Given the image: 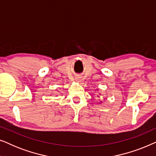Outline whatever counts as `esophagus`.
Instances as JSON below:
<instances>
[{"instance_id": "1", "label": "esophagus", "mask_w": 156, "mask_h": 156, "mask_svg": "<svg viewBox=\"0 0 156 156\" xmlns=\"http://www.w3.org/2000/svg\"><path fill=\"white\" fill-rule=\"evenodd\" d=\"M81 80H81L80 77H77V78L76 79V82H81Z\"/></svg>"}]
</instances>
